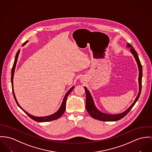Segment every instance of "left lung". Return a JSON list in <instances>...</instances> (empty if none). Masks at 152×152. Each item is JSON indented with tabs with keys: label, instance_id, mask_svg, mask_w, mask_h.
Wrapping results in <instances>:
<instances>
[{
	"label": "left lung",
	"instance_id": "obj_1",
	"mask_svg": "<svg viewBox=\"0 0 152 152\" xmlns=\"http://www.w3.org/2000/svg\"><path fill=\"white\" fill-rule=\"evenodd\" d=\"M127 47L130 48V51L134 56V58L135 59L138 69H139V77H138V81H139V93L138 94L137 96L136 97L134 102L132 103V104L131 105L129 108L124 111V112L117 114V115H109L104 113L101 111H99L95 106L94 102L93 97L91 95L89 91L87 89L86 87H84L86 94V108L87 111L88 112V113L90 115L91 117L101 121H117L120 120L121 118H123L126 116L130 110L132 108L134 105L135 104L137 101H138L140 96V92H141V88H142V66L140 64V59L138 57V56L137 54V51L135 50L134 47H132L129 43H127Z\"/></svg>",
	"mask_w": 152,
	"mask_h": 152
}]
</instances>
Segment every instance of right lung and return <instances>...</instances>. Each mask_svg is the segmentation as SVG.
Listing matches in <instances>:
<instances>
[{"instance_id":"add662e5","label":"right lung","mask_w":152,"mask_h":152,"mask_svg":"<svg viewBox=\"0 0 152 152\" xmlns=\"http://www.w3.org/2000/svg\"><path fill=\"white\" fill-rule=\"evenodd\" d=\"M28 42V40L26 41L23 45V46H24L26 43ZM20 50H19L18 51V52L16 54V56H15V60H14V64H13V66H12V77H11V80H12V94H13V96H14V98L15 99V101L17 103V105L23 110V112L29 116L30 118H31L32 120H35L37 122H46V121H53V120H56V119H58L59 117H61L63 113L65 112V109H66V99H67V97L69 95V94H70V92L73 90V89L74 88V86H73L70 90L66 93V94H65L64 98V99H63V101L62 102V104L61 105L59 109H58V110L55 113L51 115H50V116H44V117H36V116H34L30 114H29L28 112H26L25 110H24L20 106V105H19V104L18 103L17 101V99H16V97L15 96V94L14 92V89H13V77H14V71H15V66H16V64H17V59L18 57V55L20 54Z\"/></svg>"}]
</instances>
